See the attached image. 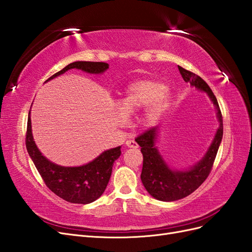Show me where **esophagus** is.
I'll use <instances>...</instances> for the list:
<instances>
[{
	"label": "esophagus",
	"mask_w": 252,
	"mask_h": 252,
	"mask_svg": "<svg viewBox=\"0 0 252 252\" xmlns=\"http://www.w3.org/2000/svg\"><path fill=\"white\" fill-rule=\"evenodd\" d=\"M126 146L130 147V148H138L139 145L133 140H128V141H126Z\"/></svg>",
	"instance_id": "1"
}]
</instances>
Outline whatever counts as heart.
Wrapping results in <instances>:
<instances>
[{
  "label": "heart",
  "instance_id": "1",
  "mask_svg": "<svg viewBox=\"0 0 252 252\" xmlns=\"http://www.w3.org/2000/svg\"><path fill=\"white\" fill-rule=\"evenodd\" d=\"M165 90L163 84L155 81H141L129 86L120 100L121 123L126 121V114H135L146 107V120L154 123L168 104V95Z\"/></svg>",
  "mask_w": 252,
  "mask_h": 252
}]
</instances>
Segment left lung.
I'll return each instance as SVG.
<instances>
[{
  "label": "left lung",
  "mask_w": 252,
  "mask_h": 252,
  "mask_svg": "<svg viewBox=\"0 0 252 252\" xmlns=\"http://www.w3.org/2000/svg\"><path fill=\"white\" fill-rule=\"evenodd\" d=\"M178 67L185 82L190 83L191 86L208 94L210 100L216 105L218 110L220 127L203 159L186 171L172 170L164 162L155 145L158 127L149 128L136 136L135 142L141 146V152L143 155V168L141 173L143 185L155 199L164 202H172L183 199V197L192 193L203 184L212 169L220 141L223 138L222 112L219 107L217 97L213 94L208 84L197 74L186 70L181 66Z\"/></svg>",
  "instance_id": "left-lung-1"
}]
</instances>
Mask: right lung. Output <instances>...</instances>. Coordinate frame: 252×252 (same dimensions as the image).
Segmentation results:
<instances>
[{
    "label": "right lung",
    "instance_id": "add662e5",
    "mask_svg": "<svg viewBox=\"0 0 252 252\" xmlns=\"http://www.w3.org/2000/svg\"><path fill=\"white\" fill-rule=\"evenodd\" d=\"M108 67L109 65L107 63L103 62L79 61L67 65L62 70L51 75L46 82L72 68L89 73H101L108 69ZM25 142L28 154L45 185L61 199L74 204H89L103 194L110 179L113 163L121 156V146H119L104 151L93 162L80 167H63L53 164L42 156L33 141L30 111L28 114Z\"/></svg>",
    "mask_w": 252,
    "mask_h": 252
}]
</instances>
